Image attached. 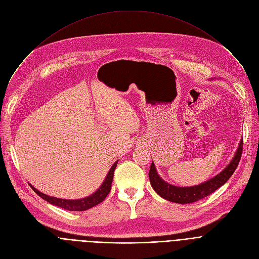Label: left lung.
I'll list each match as a JSON object with an SVG mask.
<instances>
[{
  "label": "left lung",
  "mask_w": 259,
  "mask_h": 259,
  "mask_svg": "<svg viewBox=\"0 0 259 259\" xmlns=\"http://www.w3.org/2000/svg\"><path fill=\"white\" fill-rule=\"evenodd\" d=\"M242 153V140L239 142L238 148L234 157L230 164L211 180L192 187H178L171 185L162 180L158 175L154 162L152 161L150 171H149V180L154 191L162 198L176 203H190L197 201L206 197L221 188L232 176L238 166Z\"/></svg>",
  "instance_id": "1"
}]
</instances>
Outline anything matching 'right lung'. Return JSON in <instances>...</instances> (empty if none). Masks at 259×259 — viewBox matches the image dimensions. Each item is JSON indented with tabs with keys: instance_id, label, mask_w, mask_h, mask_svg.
Returning a JSON list of instances; mask_svg holds the SVG:
<instances>
[{
	"instance_id": "right-lung-1",
	"label": "right lung",
	"mask_w": 259,
	"mask_h": 259,
	"mask_svg": "<svg viewBox=\"0 0 259 259\" xmlns=\"http://www.w3.org/2000/svg\"><path fill=\"white\" fill-rule=\"evenodd\" d=\"M117 161H115L114 164L112 165V167L110 168V170H109L105 181L103 182V184L101 185V187L97 190V191L92 193L91 195L87 196V197H84V198L63 199V198L53 197V196H49V195H46L42 192H39L37 189H35L30 184H29V186L32 188L33 191L40 198H43L44 200L50 202L51 205H53V206H58L60 208L68 210V211H85V210H88V209H90L94 206L99 205V203H101L107 197L109 192H110L111 184H112V180H113V174H114V170H115L116 165H117Z\"/></svg>"
}]
</instances>
